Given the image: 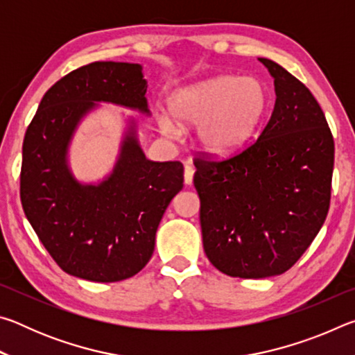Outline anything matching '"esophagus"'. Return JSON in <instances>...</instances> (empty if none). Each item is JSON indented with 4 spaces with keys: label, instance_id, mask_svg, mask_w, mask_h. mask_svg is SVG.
I'll use <instances>...</instances> for the list:
<instances>
[{
    "label": "esophagus",
    "instance_id": "obj_1",
    "mask_svg": "<svg viewBox=\"0 0 355 355\" xmlns=\"http://www.w3.org/2000/svg\"><path fill=\"white\" fill-rule=\"evenodd\" d=\"M192 178H194V167L191 164L184 166V183L192 184Z\"/></svg>",
    "mask_w": 355,
    "mask_h": 355
}]
</instances>
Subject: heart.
Segmentation results:
<instances>
[{"mask_svg":"<svg viewBox=\"0 0 355 355\" xmlns=\"http://www.w3.org/2000/svg\"><path fill=\"white\" fill-rule=\"evenodd\" d=\"M268 110V92L255 78L222 75L182 89L169 100V115L159 117L167 137L196 127L202 152L228 156L248 146Z\"/></svg>","mask_w":355,"mask_h":355,"instance_id":"1","label":"heart"}]
</instances>
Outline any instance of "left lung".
<instances>
[{"label": "left lung", "instance_id": "left-lung-1", "mask_svg": "<svg viewBox=\"0 0 355 355\" xmlns=\"http://www.w3.org/2000/svg\"><path fill=\"white\" fill-rule=\"evenodd\" d=\"M274 78L275 105L258 139L232 158H196L203 249L230 277L288 271L326 220L334 137L316 98L290 71L258 58Z\"/></svg>", "mask_w": 355, "mask_h": 355}]
</instances>
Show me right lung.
Listing matches in <instances>:
<instances>
[{
	"label": "right lung",
	"mask_w": 355,
	"mask_h": 355,
	"mask_svg": "<svg viewBox=\"0 0 355 355\" xmlns=\"http://www.w3.org/2000/svg\"><path fill=\"white\" fill-rule=\"evenodd\" d=\"M142 65L92 62L48 89L23 141L20 199L48 254L70 275L119 282L146 266L171 200L183 188V164L150 161L130 120L117 163L98 184H83L69 167L78 123L98 101L150 116Z\"/></svg>",
	"instance_id": "1"
}]
</instances>
